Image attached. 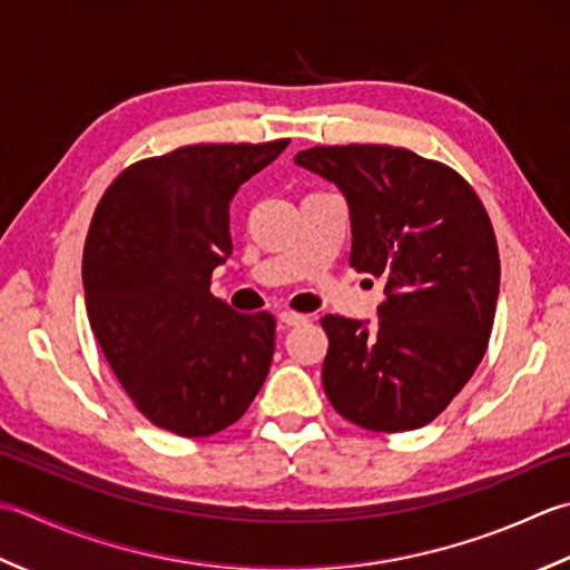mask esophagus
Instances as JSON below:
<instances>
[{
	"instance_id": "34e87169",
	"label": "esophagus",
	"mask_w": 570,
	"mask_h": 570,
	"mask_svg": "<svg viewBox=\"0 0 570 570\" xmlns=\"http://www.w3.org/2000/svg\"><path fill=\"white\" fill-rule=\"evenodd\" d=\"M277 320H281L283 324H287V327H295V324H305L307 315H299V312L285 309V312H281V315H277Z\"/></svg>"
}]
</instances>
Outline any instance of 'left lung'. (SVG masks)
<instances>
[{
	"label": "left lung",
	"mask_w": 570,
	"mask_h": 570,
	"mask_svg": "<svg viewBox=\"0 0 570 570\" xmlns=\"http://www.w3.org/2000/svg\"><path fill=\"white\" fill-rule=\"evenodd\" d=\"M295 161L344 191L350 265L386 283L379 322L322 317L324 393L366 431L423 428L472 379L490 344L499 295L490 214L455 169L405 147H309Z\"/></svg>",
	"instance_id": "obj_1"
}]
</instances>
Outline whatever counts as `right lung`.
Wrapping results in <instances>:
<instances>
[{
  "label": "right lung",
  "mask_w": 570,
  "mask_h": 570,
  "mask_svg": "<svg viewBox=\"0 0 570 570\" xmlns=\"http://www.w3.org/2000/svg\"><path fill=\"white\" fill-rule=\"evenodd\" d=\"M287 142H202L139 159L90 218V330L135 409L161 431H224L268 376L275 317L240 315L208 285L230 255L228 202Z\"/></svg>",
  "instance_id": "1"
}]
</instances>
